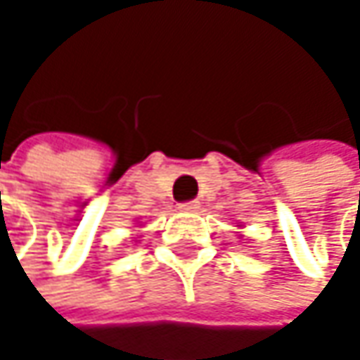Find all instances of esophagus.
Masks as SVG:
<instances>
[{"instance_id": "34e87169", "label": "esophagus", "mask_w": 360, "mask_h": 360, "mask_svg": "<svg viewBox=\"0 0 360 360\" xmlns=\"http://www.w3.org/2000/svg\"><path fill=\"white\" fill-rule=\"evenodd\" d=\"M200 208V202L198 200H189V202H181L179 210L181 212H195Z\"/></svg>"}]
</instances>
